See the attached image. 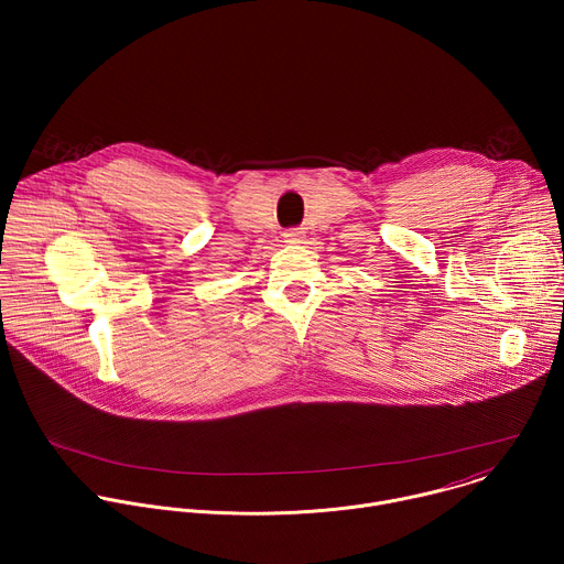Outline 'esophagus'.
I'll return each mask as SVG.
<instances>
[{
	"mask_svg": "<svg viewBox=\"0 0 564 564\" xmlns=\"http://www.w3.org/2000/svg\"><path fill=\"white\" fill-rule=\"evenodd\" d=\"M283 238H285V243L288 246H299V243H303V231L301 229H288L285 234H283Z\"/></svg>",
	"mask_w": 564,
	"mask_h": 564,
	"instance_id": "34e87169",
	"label": "esophagus"
}]
</instances>
